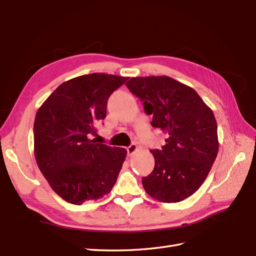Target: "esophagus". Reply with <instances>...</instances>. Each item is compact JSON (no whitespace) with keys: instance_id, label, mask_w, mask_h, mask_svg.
<instances>
[{"instance_id":"esophagus-1","label":"esophagus","mask_w":256,"mask_h":256,"mask_svg":"<svg viewBox=\"0 0 256 256\" xmlns=\"http://www.w3.org/2000/svg\"><path fill=\"white\" fill-rule=\"evenodd\" d=\"M136 150H138V145L134 143V144H131L130 146L127 147V152H128L129 156H131V154H134V152H136Z\"/></svg>"}]
</instances>
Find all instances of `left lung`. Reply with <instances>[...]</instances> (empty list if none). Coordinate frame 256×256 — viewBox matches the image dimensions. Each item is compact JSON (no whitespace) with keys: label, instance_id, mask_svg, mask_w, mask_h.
<instances>
[{"label":"left lung","instance_id":"8db88e82","mask_svg":"<svg viewBox=\"0 0 256 256\" xmlns=\"http://www.w3.org/2000/svg\"><path fill=\"white\" fill-rule=\"evenodd\" d=\"M126 86L152 115V126L168 136L162 150H150L154 168L143 187L160 202H180L204 182L218 154L214 112L192 88L166 76H136Z\"/></svg>","mask_w":256,"mask_h":256}]
</instances>
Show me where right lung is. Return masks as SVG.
<instances>
[{"mask_svg":"<svg viewBox=\"0 0 256 256\" xmlns=\"http://www.w3.org/2000/svg\"><path fill=\"white\" fill-rule=\"evenodd\" d=\"M129 78L90 74L62 83L38 109L34 122L37 166L52 190L81 205L109 193L127 150L90 140L104 120L112 92Z\"/></svg>","mask_w":256,"mask_h":256,"instance_id":"1","label":"right lung"}]
</instances>
